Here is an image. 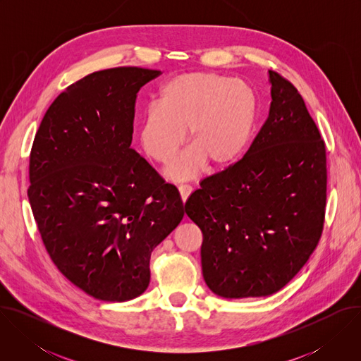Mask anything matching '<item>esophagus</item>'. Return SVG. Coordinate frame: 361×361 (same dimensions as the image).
I'll list each match as a JSON object with an SVG mask.
<instances>
[{
    "label": "esophagus",
    "instance_id": "esophagus-1",
    "mask_svg": "<svg viewBox=\"0 0 361 361\" xmlns=\"http://www.w3.org/2000/svg\"><path fill=\"white\" fill-rule=\"evenodd\" d=\"M178 191H180V197L183 200V202L187 201V198L190 197V194L192 192V187L188 184H180L178 185Z\"/></svg>",
    "mask_w": 361,
    "mask_h": 361
}]
</instances>
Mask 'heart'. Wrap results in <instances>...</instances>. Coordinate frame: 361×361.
Listing matches in <instances>:
<instances>
[{"label":"heart","mask_w":361,"mask_h":361,"mask_svg":"<svg viewBox=\"0 0 361 361\" xmlns=\"http://www.w3.org/2000/svg\"><path fill=\"white\" fill-rule=\"evenodd\" d=\"M255 118V99L247 85L213 73L173 77L160 91L159 104L142 114L140 144L148 157L167 164L185 141L192 147L167 170L173 178L194 176L205 161L233 163L245 147Z\"/></svg>","instance_id":"b5f03b06"}]
</instances>
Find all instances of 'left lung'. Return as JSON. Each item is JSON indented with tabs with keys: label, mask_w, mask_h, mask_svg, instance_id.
Masks as SVG:
<instances>
[{
	"label": "left lung",
	"mask_w": 361,
	"mask_h": 361,
	"mask_svg": "<svg viewBox=\"0 0 361 361\" xmlns=\"http://www.w3.org/2000/svg\"><path fill=\"white\" fill-rule=\"evenodd\" d=\"M270 113L245 156L205 177L185 214L202 233L201 267L224 298L281 290L316 250L326 217V142L297 88L269 70Z\"/></svg>",
	"instance_id": "left-lung-1"
}]
</instances>
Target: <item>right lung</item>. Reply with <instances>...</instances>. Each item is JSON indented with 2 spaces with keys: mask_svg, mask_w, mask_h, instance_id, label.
<instances>
[{
  "mask_svg": "<svg viewBox=\"0 0 361 361\" xmlns=\"http://www.w3.org/2000/svg\"><path fill=\"white\" fill-rule=\"evenodd\" d=\"M161 71L117 67L68 85L30 154L28 200L57 269L102 301L145 291L149 257L183 220L178 190L130 145L140 88Z\"/></svg>",
  "mask_w": 361,
  "mask_h": 361,
  "instance_id": "obj_1",
  "label": "right lung"
}]
</instances>
